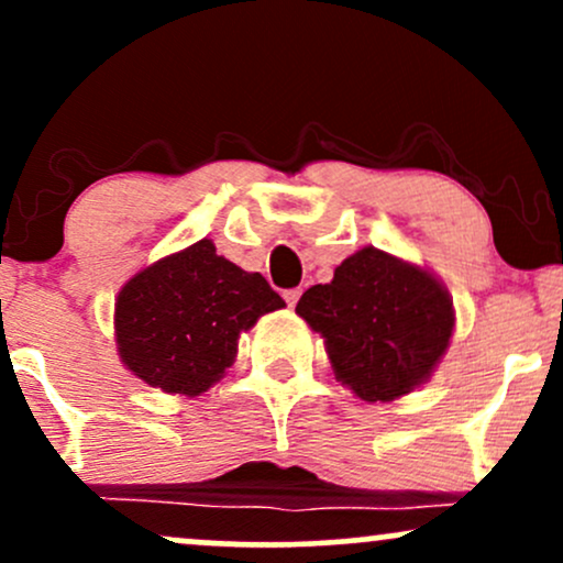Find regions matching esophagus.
I'll return each mask as SVG.
<instances>
[{"instance_id": "esophagus-1", "label": "esophagus", "mask_w": 563, "mask_h": 563, "mask_svg": "<svg viewBox=\"0 0 563 563\" xmlns=\"http://www.w3.org/2000/svg\"><path fill=\"white\" fill-rule=\"evenodd\" d=\"M283 299H286L288 307H296V301L301 299V288H288V290H283Z\"/></svg>"}]
</instances>
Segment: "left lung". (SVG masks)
Returning <instances> with one entry per match:
<instances>
[{"label":"left lung","mask_w":563,"mask_h":563,"mask_svg":"<svg viewBox=\"0 0 563 563\" xmlns=\"http://www.w3.org/2000/svg\"><path fill=\"white\" fill-rule=\"evenodd\" d=\"M296 312L325 339L335 378L365 402H389L423 384L450 344L448 288L384 251H357L333 280L303 290Z\"/></svg>","instance_id":"obj_1"}]
</instances>
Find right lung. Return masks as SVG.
<instances>
[{"label":"right lung","instance_id":"add662e5","mask_svg":"<svg viewBox=\"0 0 563 563\" xmlns=\"http://www.w3.org/2000/svg\"><path fill=\"white\" fill-rule=\"evenodd\" d=\"M286 307L260 273L217 256L211 241L145 267L115 299V344L145 384L198 397L222 378L238 335Z\"/></svg>","mask_w":563,"mask_h":563}]
</instances>
